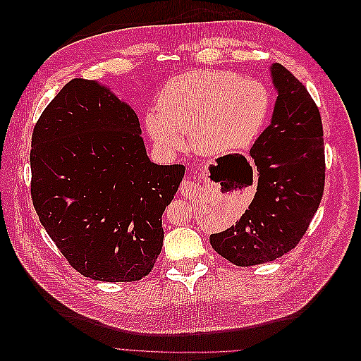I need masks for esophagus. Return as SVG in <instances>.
<instances>
[{"mask_svg": "<svg viewBox=\"0 0 361 361\" xmlns=\"http://www.w3.org/2000/svg\"><path fill=\"white\" fill-rule=\"evenodd\" d=\"M202 176L204 178V169H202ZM194 182H191L190 179H185L180 183V194H183L185 197H192L194 195Z\"/></svg>", "mask_w": 361, "mask_h": 361, "instance_id": "obj_1", "label": "esophagus"}]
</instances>
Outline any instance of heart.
Returning a JSON list of instances; mask_svg holds the SVG:
<instances>
[{
    "mask_svg": "<svg viewBox=\"0 0 361 361\" xmlns=\"http://www.w3.org/2000/svg\"><path fill=\"white\" fill-rule=\"evenodd\" d=\"M146 114V130L162 154L170 155L190 135L192 149L204 155L243 150L255 143L271 113L264 82L215 69L190 71L171 78Z\"/></svg>",
    "mask_w": 361,
    "mask_h": 361,
    "instance_id": "heart-1",
    "label": "heart"
}]
</instances>
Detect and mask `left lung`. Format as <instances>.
I'll return each instance as SVG.
<instances>
[{"label": "left lung", "instance_id": "1", "mask_svg": "<svg viewBox=\"0 0 361 361\" xmlns=\"http://www.w3.org/2000/svg\"><path fill=\"white\" fill-rule=\"evenodd\" d=\"M271 75L279 92L274 114L250 150L259 173L256 195L235 226L209 238L238 267L265 264L297 247L324 194L319 108L285 66L272 64Z\"/></svg>", "mask_w": 361, "mask_h": 361}]
</instances>
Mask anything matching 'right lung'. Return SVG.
Here are the masks:
<instances>
[{
    "label": "right lung",
    "instance_id": "add662e5",
    "mask_svg": "<svg viewBox=\"0 0 361 361\" xmlns=\"http://www.w3.org/2000/svg\"><path fill=\"white\" fill-rule=\"evenodd\" d=\"M30 164L39 220L73 269L101 281L149 274L185 167L150 162L129 105L94 81H69L35 125Z\"/></svg>",
    "mask_w": 361,
    "mask_h": 361
}]
</instances>
